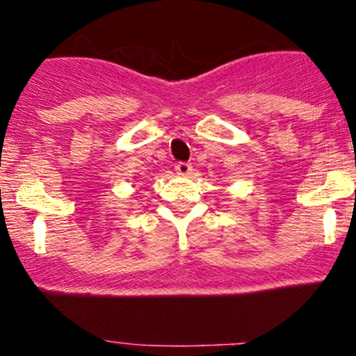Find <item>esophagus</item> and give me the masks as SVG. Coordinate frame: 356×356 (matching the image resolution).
Returning a JSON list of instances; mask_svg holds the SVG:
<instances>
[{
    "instance_id": "obj_1",
    "label": "esophagus",
    "mask_w": 356,
    "mask_h": 356,
    "mask_svg": "<svg viewBox=\"0 0 356 356\" xmlns=\"http://www.w3.org/2000/svg\"><path fill=\"white\" fill-rule=\"evenodd\" d=\"M191 170H192V165L189 162H177V164H175V172L179 175H189Z\"/></svg>"
}]
</instances>
